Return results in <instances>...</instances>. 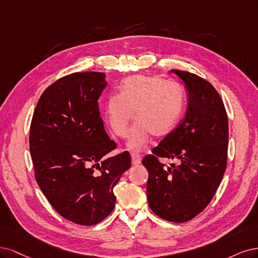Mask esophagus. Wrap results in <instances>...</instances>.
I'll return each instance as SVG.
<instances>
[{
	"instance_id": "34e87169",
	"label": "esophagus",
	"mask_w": 258,
	"mask_h": 258,
	"mask_svg": "<svg viewBox=\"0 0 258 258\" xmlns=\"http://www.w3.org/2000/svg\"><path fill=\"white\" fill-rule=\"evenodd\" d=\"M132 156V163L133 165H139L141 163V155L138 154V153H132L131 154Z\"/></svg>"
}]
</instances>
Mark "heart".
<instances>
[{"mask_svg":"<svg viewBox=\"0 0 258 258\" xmlns=\"http://www.w3.org/2000/svg\"><path fill=\"white\" fill-rule=\"evenodd\" d=\"M183 106L184 94L179 86L166 84L159 77L137 75L122 82L119 94L108 97L105 117L113 134L124 138L135 112L137 122L131 130L127 146L139 151L148 145L151 135L162 138L170 134Z\"/></svg>","mask_w":258,"mask_h":258,"instance_id":"1","label":"heart"}]
</instances>
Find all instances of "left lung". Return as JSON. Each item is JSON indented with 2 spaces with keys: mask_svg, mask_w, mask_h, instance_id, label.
<instances>
[{
  "mask_svg": "<svg viewBox=\"0 0 258 258\" xmlns=\"http://www.w3.org/2000/svg\"><path fill=\"white\" fill-rule=\"evenodd\" d=\"M185 84V118L146 155L149 207L166 221L184 223L209 205L227 165L228 120L225 106L209 81L197 75L171 70ZM162 158L179 165L165 166Z\"/></svg>",
  "mask_w": 258,
  "mask_h": 258,
  "instance_id": "1",
  "label": "left lung"
}]
</instances>
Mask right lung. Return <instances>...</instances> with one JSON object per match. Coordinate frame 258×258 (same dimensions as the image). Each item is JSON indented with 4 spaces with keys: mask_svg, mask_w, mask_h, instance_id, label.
I'll return each mask as SVG.
<instances>
[{
    "mask_svg": "<svg viewBox=\"0 0 258 258\" xmlns=\"http://www.w3.org/2000/svg\"><path fill=\"white\" fill-rule=\"evenodd\" d=\"M105 74L73 73L49 86L38 99L30 127V152L41 192L63 218L95 225L111 213L113 187L131 167L99 117Z\"/></svg>",
    "mask_w": 258,
    "mask_h": 258,
    "instance_id": "right-lung-1",
    "label": "right lung"
}]
</instances>
